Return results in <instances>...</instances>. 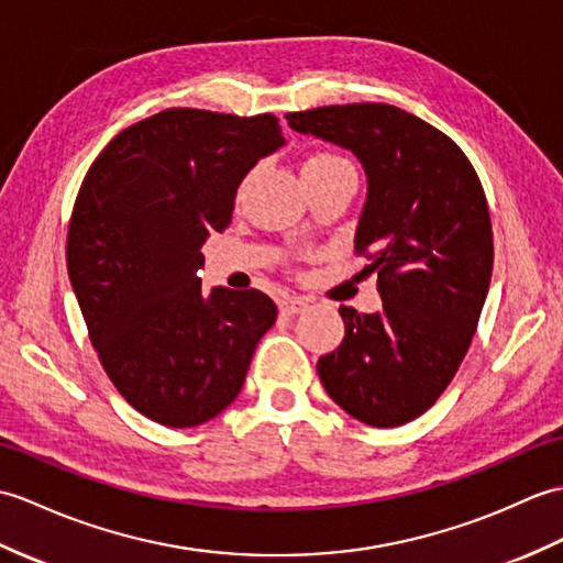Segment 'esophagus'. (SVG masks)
Here are the masks:
<instances>
[{"label": "esophagus", "instance_id": "obj_1", "mask_svg": "<svg viewBox=\"0 0 563 563\" xmlns=\"http://www.w3.org/2000/svg\"><path fill=\"white\" fill-rule=\"evenodd\" d=\"M308 308V303L303 301V298H284V301L279 303V310L284 316H298V313H303V310Z\"/></svg>", "mask_w": 563, "mask_h": 563}]
</instances>
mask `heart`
Returning <instances> with one entry per match:
<instances>
[{"label": "heart", "instance_id": "1", "mask_svg": "<svg viewBox=\"0 0 563 563\" xmlns=\"http://www.w3.org/2000/svg\"><path fill=\"white\" fill-rule=\"evenodd\" d=\"M340 166H349L342 156L320 152V154H313L310 158H306L303 170H328V168H340Z\"/></svg>", "mask_w": 563, "mask_h": 563}]
</instances>
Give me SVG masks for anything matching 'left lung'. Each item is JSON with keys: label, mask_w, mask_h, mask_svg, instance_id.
Here are the masks:
<instances>
[{"label": "left lung", "mask_w": 563, "mask_h": 563, "mask_svg": "<svg viewBox=\"0 0 563 563\" xmlns=\"http://www.w3.org/2000/svg\"><path fill=\"white\" fill-rule=\"evenodd\" d=\"M289 128L352 152L366 173L354 247L378 272L383 310L340 306L344 340L318 376L346 415L390 429L453 380L477 330L494 265L482 183L462 148L387 103L289 112Z\"/></svg>", "instance_id": "8db88e82"}]
</instances>
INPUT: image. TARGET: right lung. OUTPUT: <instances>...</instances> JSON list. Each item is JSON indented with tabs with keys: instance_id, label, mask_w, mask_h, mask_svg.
I'll use <instances>...</instances> for the list:
<instances>
[{
	"instance_id": "1",
	"label": "right lung",
	"mask_w": 563,
	"mask_h": 563,
	"mask_svg": "<svg viewBox=\"0 0 563 563\" xmlns=\"http://www.w3.org/2000/svg\"><path fill=\"white\" fill-rule=\"evenodd\" d=\"M284 144L269 112L170 108L122 130L81 183L67 235L74 296L112 385L164 427L227 409L277 320L257 289L202 294L199 250L231 223L250 168Z\"/></svg>"
}]
</instances>
